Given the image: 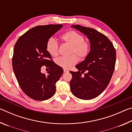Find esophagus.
<instances>
[{"mask_svg": "<svg viewBox=\"0 0 132 132\" xmlns=\"http://www.w3.org/2000/svg\"><path fill=\"white\" fill-rule=\"evenodd\" d=\"M63 71L64 73H68V72H69V70H68V69H63Z\"/></svg>", "mask_w": 132, "mask_h": 132, "instance_id": "esophagus-1", "label": "esophagus"}]
</instances>
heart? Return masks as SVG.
Wrapping results in <instances>:
<instances>
[{"instance_id": "1", "label": "heart", "mask_w": 132, "mask_h": 132, "mask_svg": "<svg viewBox=\"0 0 132 132\" xmlns=\"http://www.w3.org/2000/svg\"><path fill=\"white\" fill-rule=\"evenodd\" d=\"M62 38L64 43L70 46L69 51V54L75 55L57 58L55 61L57 66L64 69H69L77 62V55L80 59H83L87 56L90 52V46L87 42L84 41V37L75 31H69L62 35ZM46 50L52 56H56L57 55L59 45L54 38L51 37L48 40Z\"/></svg>"}]
</instances>
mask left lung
Returning <instances> with one entry per match:
<instances>
[{
    "mask_svg": "<svg viewBox=\"0 0 132 132\" xmlns=\"http://www.w3.org/2000/svg\"><path fill=\"white\" fill-rule=\"evenodd\" d=\"M71 27L86 35L90 44L87 56L76 66L78 71H70L72 75L71 91L80 99H93L101 94L109 83L115 69L116 51L110 40L95 29L80 25Z\"/></svg>",
    "mask_w": 132,
    "mask_h": 132,
    "instance_id": "8db88e82",
    "label": "left lung"
}]
</instances>
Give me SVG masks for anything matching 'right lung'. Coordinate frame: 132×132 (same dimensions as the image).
<instances>
[{
	"instance_id": "right-lung-1",
	"label": "right lung",
	"mask_w": 132,
	"mask_h": 132,
	"mask_svg": "<svg viewBox=\"0 0 132 132\" xmlns=\"http://www.w3.org/2000/svg\"><path fill=\"white\" fill-rule=\"evenodd\" d=\"M62 24L39 26L21 35L15 43L12 59L13 69L19 86L29 97L46 100L54 95L55 84L63 73L61 67L51 61L46 50L48 40L61 29ZM50 69L47 75L42 66Z\"/></svg>"
}]
</instances>
